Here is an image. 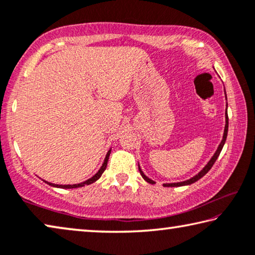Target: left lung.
Listing matches in <instances>:
<instances>
[{"label":"left lung","mask_w":255,"mask_h":255,"mask_svg":"<svg viewBox=\"0 0 255 255\" xmlns=\"http://www.w3.org/2000/svg\"><path fill=\"white\" fill-rule=\"evenodd\" d=\"M225 94H226V91H225ZM226 100H227V96H226ZM227 132H228V115H227V109H226V125H225L224 136H222V140H221V143L219 144V146H218V148H217V151H216L215 154H213V156L211 157V160L209 161V162L207 163V165H205V167H204L203 169H202V170H201L199 173H197V175H195L194 177H192L191 179H187V180H185V181H180V183L163 184L164 187H179V186L191 185V184H193V183H195V181H197L199 179H201L202 177H203V176L205 175V173H207V172L210 170V169L212 168V165L215 164L216 160L218 159V156H219L220 152H221V149H222V147H224V145H225L226 138H227ZM138 169H139V172H140V175H142V177L144 178V180H146L147 183H149V184H155V181H153L152 179H149L147 176H145V175H144V172L142 171V169H140L139 164H138Z\"/></svg>","instance_id":"8db88e82"}]
</instances>
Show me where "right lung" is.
I'll return each instance as SVG.
<instances>
[{"label": "right lung", "mask_w": 255, "mask_h": 255, "mask_svg": "<svg viewBox=\"0 0 255 255\" xmlns=\"http://www.w3.org/2000/svg\"><path fill=\"white\" fill-rule=\"evenodd\" d=\"M110 153H111V148L109 149L108 151V153H107V156H106V159H104V162H103V164H102V167L100 168V170L95 173L94 176L92 177V178H90V179H87L86 181H84V183H80V184H74V185H58V184H52V183H48V181H45L46 184H48V185H51V186H53V187H58V188H77V187H83V186H85V185H91V184H93L94 183V181H96L98 180L101 176H102V173L104 172V170H106L107 169V164H108V160H109V156H110Z\"/></svg>", "instance_id": "right-lung-1"}]
</instances>
